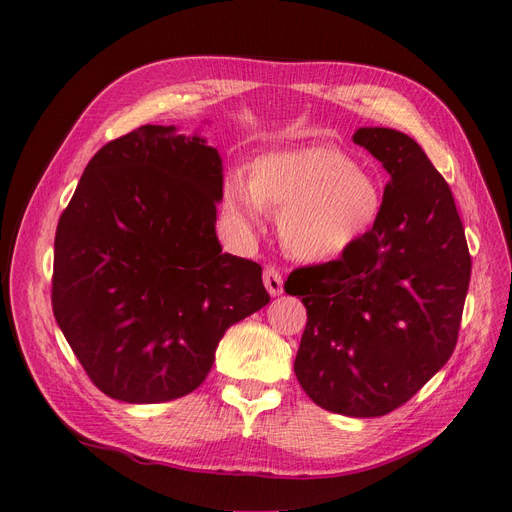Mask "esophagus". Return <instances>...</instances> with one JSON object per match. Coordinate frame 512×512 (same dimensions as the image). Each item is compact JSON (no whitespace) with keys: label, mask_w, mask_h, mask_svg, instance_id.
<instances>
[{"label":"esophagus","mask_w":512,"mask_h":512,"mask_svg":"<svg viewBox=\"0 0 512 512\" xmlns=\"http://www.w3.org/2000/svg\"><path fill=\"white\" fill-rule=\"evenodd\" d=\"M262 282H265V288L271 297H280V294L284 292V280H282L280 271H277L275 267H265V273H262Z\"/></svg>","instance_id":"obj_1"}]
</instances>
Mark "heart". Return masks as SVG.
Listing matches in <instances>:
<instances>
[{"label":"heart","mask_w":512,"mask_h":512,"mask_svg":"<svg viewBox=\"0 0 512 512\" xmlns=\"http://www.w3.org/2000/svg\"><path fill=\"white\" fill-rule=\"evenodd\" d=\"M376 177L337 147L316 145L267 153L250 179L232 173L222 190V215L239 239L256 237L265 215L282 218L286 250L301 260L346 254L376 228L382 215Z\"/></svg>","instance_id":"heart-1"}]
</instances>
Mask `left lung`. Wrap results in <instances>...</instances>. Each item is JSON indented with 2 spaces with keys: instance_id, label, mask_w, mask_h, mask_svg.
Here are the masks:
<instances>
[{
  "instance_id": "1",
  "label": "left lung",
  "mask_w": 512,
  "mask_h": 512,
  "mask_svg": "<svg viewBox=\"0 0 512 512\" xmlns=\"http://www.w3.org/2000/svg\"><path fill=\"white\" fill-rule=\"evenodd\" d=\"M352 141L391 177L380 220L339 260L292 271L286 292L307 309L294 359L303 391L369 418L406 404L451 359L472 260L451 188L416 141L391 128Z\"/></svg>"
}]
</instances>
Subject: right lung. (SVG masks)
Returning a JSON list of instances; mask_svg holds the SVG:
<instances>
[{
    "label": "right lung",
    "instance_id": "1",
    "mask_svg": "<svg viewBox=\"0 0 512 512\" xmlns=\"http://www.w3.org/2000/svg\"><path fill=\"white\" fill-rule=\"evenodd\" d=\"M222 158L141 126L89 160L55 235L53 314L98 389L162 404L205 382L232 324L269 303L258 262L215 235Z\"/></svg>",
    "mask_w": 512,
    "mask_h": 512
}]
</instances>
